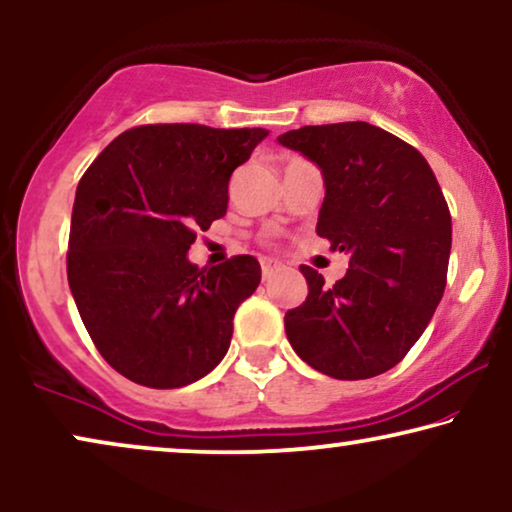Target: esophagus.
I'll use <instances>...</instances> for the list:
<instances>
[{"label": "esophagus", "instance_id": "obj_1", "mask_svg": "<svg viewBox=\"0 0 512 512\" xmlns=\"http://www.w3.org/2000/svg\"><path fill=\"white\" fill-rule=\"evenodd\" d=\"M278 269H281V262L269 260V257H264V260H262V276H264V278H271V276L276 274Z\"/></svg>", "mask_w": 512, "mask_h": 512}]
</instances>
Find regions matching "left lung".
I'll use <instances>...</instances> for the list:
<instances>
[{"instance_id":"obj_1","label":"left lung","mask_w":512,"mask_h":512,"mask_svg":"<svg viewBox=\"0 0 512 512\" xmlns=\"http://www.w3.org/2000/svg\"><path fill=\"white\" fill-rule=\"evenodd\" d=\"M278 142L320 168L316 234L351 257L332 288L299 267L309 295L285 313V335L327 377H377L407 356L445 292L452 250L445 196L417 149L365 121L302 126Z\"/></svg>"}]
</instances>
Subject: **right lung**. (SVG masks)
Here are the masks:
<instances>
[{
    "mask_svg": "<svg viewBox=\"0 0 512 512\" xmlns=\"http://www.w3.org/2000/svg\"><path fill=\"white\" fill-rule=\"evenodd\" d=\"M267 128L138 126L102 149L72 208L67 281L100 356L149 388H180L227 356L260 262L199 269L196 231L227 213L229 177Z\"/></svg>",
    "mask_w": 512,
    "mask_h": 512,
    "instance_id": "add662e5",
    "label": "right lung"
}]
</instances>
